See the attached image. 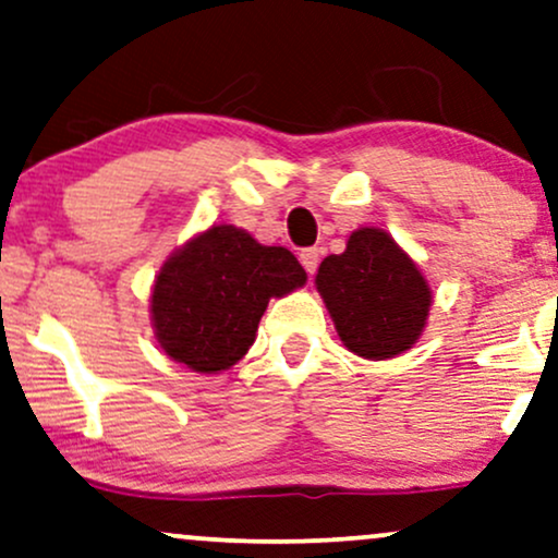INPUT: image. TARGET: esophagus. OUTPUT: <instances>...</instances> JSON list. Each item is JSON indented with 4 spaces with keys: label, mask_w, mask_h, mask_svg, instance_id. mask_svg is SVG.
<instances>
[{
    "label": "esophagus",
    "mask_w": 558,
    "mask_h": 558,
    "mask_svg": "<svg viewBox=\"0 0 558 558\" xmlns=\"http://www.w3.org/2000/svg\"><path fill=\"white\" fill-rule=\"evenodd\" d=\"M299 259H301L303 270H306L308 275H314V272H316V265H319V250H316V246H308V250H301Z\"/></svg>",
    "instance_id": "obj_1"
}]
</instances>
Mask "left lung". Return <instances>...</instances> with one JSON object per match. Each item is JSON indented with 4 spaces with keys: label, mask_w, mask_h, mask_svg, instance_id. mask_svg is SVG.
<instances>
[{
    "label": "left lung",
    "mask_w": 558,
    "mask_h": 558,
    "mask_svg": "<svg viewBox=\"0 0 558 558\" xmlns=\"http://www.w3.org/2000/svg\"><path fill=\"white\" fill-rule=\"evenodd\" d=\"M316 288L344 348L368 361L401 355L425 329L427 280L380 229L352 231L348 250L319 265Z\"/></svg>",
    "instance_id": "8db88e82"
}]
</instances>
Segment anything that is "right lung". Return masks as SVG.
Wrapping results in <instances>:
<instances>
[{
    "label": "right lung",
    "instance_id": "add662e5",
    "mask_svg": "<svg viewBox=\"0 0 558 558\" xmlns=\"http://www.w3.org/2000/svg\"><path fill=\"white\" fill-rule=\"evenodd\" d=\"M306 283L286 246H263L221 223L167 259L151 293L161 350L197 373L227 371L255 342L267 301Z\"/></svg>",
    "mask_w": 558,
    "mask_h": 558
}]
</instances>
